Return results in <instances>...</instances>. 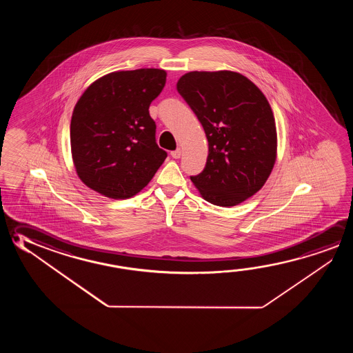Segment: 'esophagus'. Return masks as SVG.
Returning a JSON list of instances; mask_svg holds the SVG:
<instances>
[{
    "label": "esophagus",
    "instance_id": "esophagus-1",
    "mask_svg": "<svg viewBox=\"0 0 353 353\" xmlns=\"http://www.w3.org/2000/svg\"><path fill=\"white\" fill-rule=\"evenodd\" d=\"M181 154H182L181 149H176V150L171 151V157H174V159H179Z\"/></svg>",
    "mask_w": 353,
    "mask_h": 353
}]
</instances>
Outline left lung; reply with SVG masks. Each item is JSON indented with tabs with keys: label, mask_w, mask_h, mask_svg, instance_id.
<instances>
[{
	"label": "left lung",
	"mask_w": 353,
	"mask_h": 353,
	"mask_svg": "<svg viewBox=\"0 0 353 353\" xmlns=\"http://www.w3.org/2000/svg\"><path fill=\"white\" fill-rule=\"evenodd\" d=\"M177 91L201 121L209 145L205 168L191 181L203 198L232 207L260 191L276 161L271 105L259 87L232 71H192Z\"/></svg>",
	"instance_id": "obj_1"
}]
</instances>
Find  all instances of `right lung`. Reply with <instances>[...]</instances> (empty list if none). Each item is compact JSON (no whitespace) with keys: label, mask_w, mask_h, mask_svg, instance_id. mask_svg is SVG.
<instances>
[{"label":"right lung","mask_w":353,"mask_h":353,"mask_svg":"<svg viewBox=\"0 0 353 353\" xmlns=\"http://www.w3.org/2000/svg\"><path fill=\"white\" fill-rule=\"evenodd\" d=\"M165 83L163 70L117 71L83 92L71 118L70 141L76 172L87 187L124 199L150 182L168 157L149 113Z\"/></svg>","instance_id":"obj_1"}]
</instances>
